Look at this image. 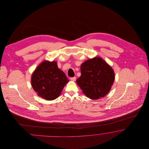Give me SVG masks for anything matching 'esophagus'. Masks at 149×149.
<instances>
[{"mask_svg":"<svg viewBox=\"0 0 149 149\" xmlns=\"http://www.w3.org/2000/svg\"><path fill=\"white\" fill-rule=\"evenodd\" d=\"M70 80L72 81H74L76 80V77H71L70 78Z\"/></svg>","mask_w":149,"mask_h":149,"instance_id":"34e87169","label":"esophagus"}]
</instances>
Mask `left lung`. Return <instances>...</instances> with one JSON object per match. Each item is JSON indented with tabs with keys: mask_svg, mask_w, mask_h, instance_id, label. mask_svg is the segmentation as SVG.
Returning a JSON list of instances; mask_svg holds the SVG:
<instances>
[{
	"mask_svg": "<svg viewBox=\"0 0 149 149\" xmlns=\"http://www.w3.org/2000/svg\"><path fill=\"white\" fill-rule=\"evenodd\" d=\"M81 76L77 83L83 93L92 99L104 97L111 89L114 80L112 68L100 57L85 61L80 67Z\"/></svg>",
	"mask_w": 149,
	"mask_h": 149,
	"instance_id": "1",
	"label": "left lung"
}]
</instances>
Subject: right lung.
Returning a JSON list of instances; mask_svg holds the SVG:
<instances>
[{
  "label": "right lung",
  "mask_w": 149,
  "mask_h": 149,
  "mask_svg": "<svg viewBox=\"0 0 149 149\" xmlns=\"http://www.w3.org/2000/svg\"><path fill=\"white\" fill-rule=\"evenodd\" d=\"M69 82L65 73L57 67L56 61H44L33 72L31 84L38 96L52 100L57 98Z\"/></svg>",
  "instance_id": "obj_1"
}]
</instances>
